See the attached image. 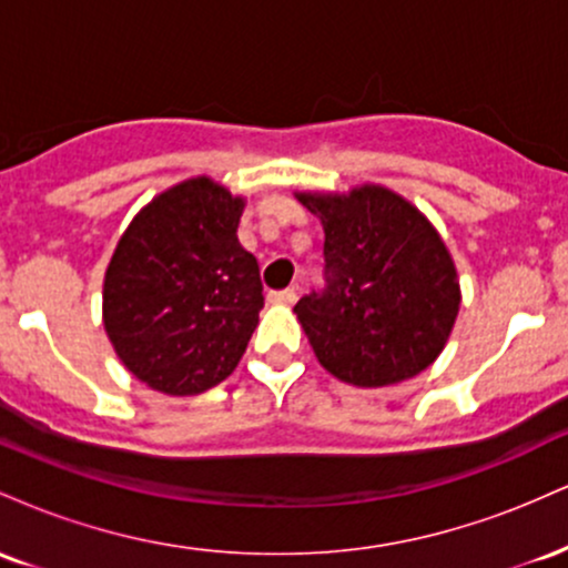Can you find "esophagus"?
Returning a JSON list of instances; mask_svg holds the SVG:
<instances>
[{
    "label": "esophagus",
    "mask_w": 568,
    "mask_h": 568,
    "mask_svg": "<svg viewBox=\"0 0 568 568\" xmlns=\"http://www.w3.org/2000/svg\"><path fill=\"white\" fill-rule=\"evenodd\" d=\"M270 302L272 304H293V302H296V291H293V288L270 291Z\"/></svg>",
    "instance_id": "esophagus-1"
}]
</instances>
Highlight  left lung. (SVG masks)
Wrapping results in <instances>:
<instances>
[{
  "label": "left lung",
  "mask_w": 568,
  "mask_h": 568,
  "mask_svg": "<svg viewBox=\"0 0 568 568\" xmlns=\"http://www.w3.org/2000/svg\"><path fill=\"white\" fill-rule=\"evenodd\" d=\"M296 197L325 230V288L293 306L321 366L355 387H387L435 363L462 302L435 226L374 184Z\"/></svg>",
  "instance_id": "1"
}]
</instances>
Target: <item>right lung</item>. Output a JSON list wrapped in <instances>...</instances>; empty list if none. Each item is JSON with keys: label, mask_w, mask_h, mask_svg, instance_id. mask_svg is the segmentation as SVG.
I'll return each mask as SVG.
<instances>
[{"label": "right lung", "mask_w": 568, "mask_h": 568, "mask_svg": "<svg viewBox=\"0 0 568 568\" xmlns=\"http://www.w3.org/2000/svg\"><path fill=\"white\" fill-rule=\"evenodd\" d=\"M245 200L207 175L130 221L103 277V328L135 379L197 395L237 368L258 325V262L237 240Z\"/></svg>", "instance_id": "1"}]
</instances>
